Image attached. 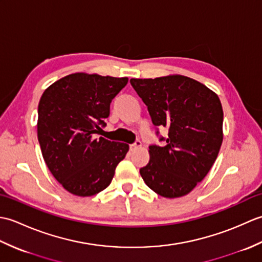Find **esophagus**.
<instances>
[{"mask_svg": "<svg viewBox=\"0 0 262 262\" xmlns=\"http://www.w3.org/2000/svg\"><path fill=\"white\" fill-rule=\"evenodd\" d=\"M141 146H142V142L141 141H136L134 144H130L129 148H130V151H135L136 148L141 147Z\"/></svg>", "mask_w": 262, "mask_h": 262, "instance_id": "obj_1", "label": "esophagus"}]
</instances>
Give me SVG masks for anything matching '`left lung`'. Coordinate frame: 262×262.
Returning <instances> with one entry per match:
<instances>
[{
    "mask_svg": "<svg viewBox=\"0 0 262 262\" xmlns=\"http://www.w3.org/2000/svg\"><path fill=\"white\" fill-rule=\"evenodd\" d=\"M153 125L168 128L163 146L149 145V162L140 169L144 182L165 198L190 192L208 173L223 142V109L217 94L183 75L132 79Z\"/></svg>",
    "mask_w": 262,
    "mask_h": 262,
    "instance_id": "left-lung-1",
    "label": "left lung"
}]
</instances>
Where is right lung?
Masks as SVG:
<instances>
[{"instance_id": "1", "label": "right lung", "mask_w": 262, "mask_h": 262, "mask_svg": "<svg viewBox=\"0 0 262 262\" xmlns=\"http://www.w3.org/2000/svg\"><path fill=\"white\" fill-rule=\"evenodd\" d=\"M127 77L74 73L47 88L38 104V141L49 171L75 196L107 188L128 144L98 137Z\"/></svg>"}]
</instances>
